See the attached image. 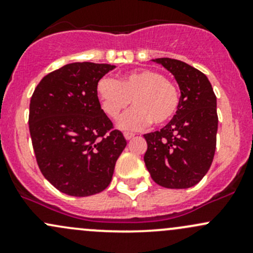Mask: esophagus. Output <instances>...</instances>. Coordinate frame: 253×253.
I'll use <instances>...</instances> for the list:
<instances>
[{
  "mask_svg": "<svg viewBox=\"0 0 253 253\" xmlns=\"http://www.w3.org/2000/svg\"><path fill=\"white\" fill-rule=\"evenodd\" d=\"M124 136H125V138L127 139V141H129V139H132V138H133V137L136 136V134H134V133H132V132H125V133H124Z\"/></svg>",
  "mask_w": 253,
  "mask_h": 253,
  "instance_id": "obj_1",
  "label": "esophagus"
}]
</instances>
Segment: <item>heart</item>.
I'll list each match as a JSON object with an SVG mask.
<instances>
[{
    "label": "heart",
    "mask_w": 253,
    "mask_h": 253,
    "mask_svg": "<svg viewBox=\"0 0 253 253\" xmlns=\"http://www.w3.org/2000/svg\"><path fill=\"white\" fill-rule=\"evenodd\" d=\"M101 109L111 119H117L128 105L134 108L120 119L124 129H139L152 122L163 126L175 116L180 104L177 86L159 72L133 71L117 79L101 77L96 83Z\"/></svg>",
    "instance_id": "obj_1"
}]
</instances>
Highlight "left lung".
I'll return each mask as SVG.
<instances>
[{"label":"left lung","mask_w":253,"mask_h":253,"mask_svg":"<svg viewBox=\"0 0 253 253\" xmlns=\"http://www.w3.org/2000/svg\"><path fill=\"white\" fill-rule=\"evenodd\" d=\"M153 61L171 72L181 96L171 121L144 134L145 167L163 187H192L208 172L215 153L216 96L207 76L192 66L168 57Z\"/></svg>","instance_id":"obj_1"}]
</instances>
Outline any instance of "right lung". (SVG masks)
I'll list each match as a JSON object with an SVG mask.
<instances>
[{"instance_id":"right-lung-1","label":"right lung","mask_w":253,"mask_h":253,"mask_svg":"<svg viewBox=\"0 0 253 253\" xmlns=\"http://www.w3.org/2000/svg\"><path fill=\"white\" fill-rule=\"evenodd\" d=\"M115 67L70 63L45 76L30 99L29 131L39 169L68 196L86 197L105 190L127 144L96 94L99 79Z\"/></svg>"}]
</instances>
